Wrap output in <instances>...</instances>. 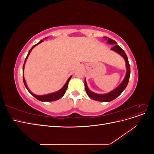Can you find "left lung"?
<instances>
[{
    "label": "left lung",
    "instance_id": "1",
    "mask_svg": "<svg viewBox=\"0 0 154 154\" xmlns=\"http://www.w3.org/2000/svg\"><path fill=\"white\" fill-rule=\"evenodd\" d=\"M103 38L107 40L106 42L111 44V45H114V47L111 48V50H112L115 52L118 53L119 55L122 56V57L124 58L125 61L126 62V69H127V72H126L125 76L123 79V80L122 82L120 83V85L114 88V90L110 91L109 93H106V94H97V93H95L94 92L91 91L89 88H88L87 84V82L86 80L85 79V88L87 95L88 97H91L92 100H94L96 101H103V102H109L114 100L116 99V97H118L121 94H122V92L125 89V88L127 87L128 83L129 81V78H130V65L128 63V60L127 58V56L125 53V51L121 48L118 45L117 42L113 40H112L109 38H107L106 36H103Z\"/></svg>",
    "mask_w": 154,
    "mask_h": 154
}]
</instances>
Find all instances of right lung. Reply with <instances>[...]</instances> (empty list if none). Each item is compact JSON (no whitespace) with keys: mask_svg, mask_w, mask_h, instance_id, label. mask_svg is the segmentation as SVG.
I'll return each mask as SVG.
<instances>
[{"mask_svg":"<svg viewBox=\"0 0 154 154\" xmlns=\"http://www.w3.org/2000/svg\"><path fill=\"white\" fill-rule=\"evenodd\" d=\"M47 38V37L46 38H45L44 39ZM42 42H44L43 40H40L38 44H36L35 45H34L31 48V49L29 50V51L28 52V54H27V57L25 59V62H24V66H23V68H22V71H23V81H24V85L26 87V88H27V90L29 91V92L30 93V94L33 96L36 99H37L39 101H56V100H58L59 99L61 98L63 96V95L65 94V93H66V91L67 90V88L68 87V84H69V82L70 81V80H71V78L72 77V76H70L68 80H67L66 83H65V85L62 87V88H61V89H60L59 91H57V92H53V93H50V94H45V95H36V94H35L32 93V92L30 91V90L29 89L28 87H27V84H26V80H25V78H24V66H25V64H26V60L27 59V57H28V56L29 55L31 51H32V49H33L35 47H36V46L37 45H38L39 44L42 43Z\"/></svg>","mask_w":154,"mask_h":154,"instance_id":"add662e5","label":"right lung"}]
</instances>
